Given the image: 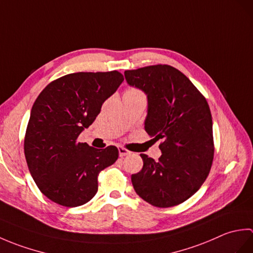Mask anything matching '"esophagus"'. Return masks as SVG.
Returning a JSON list of instances; mask_svg holds the SVG:
<instances>
[{
    "instance_id": "obj_1",
    "label": "esophagus",
    "mask_w": 253,
    "mask_h": 253,
    "mask_svg": "<svg viewBox=\"0 0 253 253\" xmlns=\"http://www.w3.org/2000/svg\"><path fill=\"white\" fill-rule=\"evenodd\" d=\"M118 153H120V157L123 158V157H126L128 154H130V151H128L127 149L123 147H118Z\"/></svg>"
}]
</instances>
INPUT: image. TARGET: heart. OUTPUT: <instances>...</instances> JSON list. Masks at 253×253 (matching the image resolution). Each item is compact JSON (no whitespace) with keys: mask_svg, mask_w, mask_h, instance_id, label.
Here are the masks:
<instances>
[{"mask_svg":"<svg viewBox=\"0 0 253 253\" xmlns=\"http://www.w3.org/2000/svg\"><path fill=\"white\" fill-rule=\"evenodd\" d=\"M127 92H137V90H135V89H129L127 91Z\"/></svg>","mask_w":253,"mask_h":253,"instance_id":"obj_1","label":"heart"}]
</instances>
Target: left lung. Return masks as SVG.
I'll list each match as a JSON object with an SVG mask.
<instances>
[{"label":"left lung","mask_w":253,"mask_h":253,"mask_svg":"<svg viewBox=\"0 0 253 253\" xmlns=\"http://www.w3.org/2000/svg\"><path fill=\"white\" fill-rule=\"evenodd\" d=\"M127 84L148 98L144 129L162 155L140 154L143 168L131 175L137 195L158 208L180 204L199 190L211 169L212 115L206 98L178 69L153 65L125 71Z\"/></svg>","instance_id":"1"}]
</instances>
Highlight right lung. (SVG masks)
Returning a JSON list of instances; mask_svg holds the SVG:
<instances>
[{
    "label": "right lung",
    "instance_id": "add662e5",
    "mask_svg": "<svg viewBox=\"0 0 253 253\" xmlns=\"http://www.w3.org/2000/svg\"><path fill=\"white\" fill-rule=\"evenodd\" d=\"M124 77L117 71L74 73L50 83L30 112L24 150L38 188L51 201L83 206L98 191V175L115 163L114 146L95 149L77 138L99 115Z\"/></svg>",
    "mask_w": 253,
    "mask_h": 253
}]
</instances>
